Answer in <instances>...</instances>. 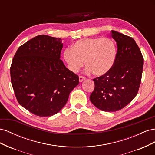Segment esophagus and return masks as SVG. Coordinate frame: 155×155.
Wrapping results in <instances>:
<instances>
[{
	"label": "esophagus",
	"mask_w": 155,
	"mask_h": 155,
	"mask_svg": "<svg viewBox=\"0 0 155 155\" xmlns=\"http://www.w3.org/2000/svg\"><path fill=\"white\" fill-rule=\"evenodd\" d=\"M85 79H86L85 77L82 76H80L79 77V81H80V82H82L83 80H85Z\"/></svg>",
	"instance_id": "1"
}]
</instances>
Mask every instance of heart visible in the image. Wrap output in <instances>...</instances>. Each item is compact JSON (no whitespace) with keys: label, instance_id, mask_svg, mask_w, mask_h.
<instances>
[{"label":"heart","instance_id":"b5f03b06","mask_svg":"<svg viewBox=\"0 0 155 155\" xmlns=\"http://www.w3.org/2000/svg\"><path fill=\"white\" fill-rule=\"evenodd\" d=\"M116 57V47L109 38H85L77 41L64 51V58L69 69L79 71L85 62L86 71L96 76L107 74L113 67Z\"/></svg>","mask_w":155,"mask_h":155}]
</instances>
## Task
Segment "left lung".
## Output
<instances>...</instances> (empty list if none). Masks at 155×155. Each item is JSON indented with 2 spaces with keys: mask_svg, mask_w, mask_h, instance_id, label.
I'll list each match as a JSON object with an SVG mask.
<instances>
[{
  "mask_svg": "<svg viewBox=\"0 0 155 155\" xmlns=\"http://www.w3.org/2000/svg\"><path fill=\"white\" fill-rule=\"evenodd\" d=\"M111 36L118 47L114 65L93 79L95 87L90 96L92 104L105 112L121 110L137 95L143 67V55L132 37L114 30Z\"/></svg>",
  "mask_w": 155,
  "mask_h": 155,
  "instance_id": "left-lung-1",
  "label": "left lung"
}]
</instances>
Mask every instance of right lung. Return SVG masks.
<instances>
[{
  "label": "right lung",
  "instance_id": "1",
  "mask_svg": "<svg viewBox=\"0 0 155 155\" xmlns=\"http://www.w3.org/2000/svg\"><path fill=\"white\" fill-rule=\"evenodd\" d=\"M61 39L37 35L18 48L10 67L11 82L22 107L36 116L55 114L79 84L78 75L60 59Z\"/></svg>",
  "mask_w": 155,
  "mask_h": 155
}]
</instances>
